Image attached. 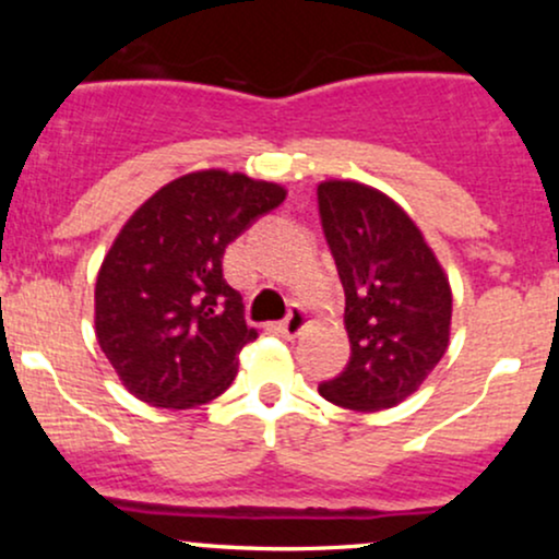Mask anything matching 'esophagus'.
Segmentation results:
<instances>
[{"instance_id":"1","label":"esophagus","mask_w":559,"mask_h":559,"mask_svg":"<svg viewBox=\"0 0 559 559\" xmlns=\"http://www.w3.org/2000/svg\"><path fill=\"white\" fill-rule=\"evenodd\" d=\"M307 323H310V312H307L305 307L297 305V307H292V312H288V318L278 325V331L284 333L286 338H297L299 333L307 329Z\"/></svg>"}]
</instances>
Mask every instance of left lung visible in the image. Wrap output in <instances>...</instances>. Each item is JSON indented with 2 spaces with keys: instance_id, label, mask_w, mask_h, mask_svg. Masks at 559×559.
Segmentation results:
<instances>
[{
  "instance_id": "left-lung-1",
  "label": "left lung",
  "mask_w": 559,
  "mask_h": 559,
  "mask_svg": "<svg viewBox=\"0 0 559 559\" xmlns=\"http://www.w3.org/2000/svg\"><path fill=\"white\" fill-rule=\"evenodd\" d=\"M318 207L344 286L352 346L344 373L318 391L357 413L396 407L444 357L452 286L423 230L383 191L329 178L318 183Z\"/></svg>"
}]
</instances>
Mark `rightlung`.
<instances>
[{"mask_svg": "<svg viewBox=\"0 0 559 559\" xmlns=\"http://www.w3.org/2000/svg\"><path fill=\"white\" fill-rule=\"evenodd\" d=\"M286 189L221 168L165 183L126 221L94 288L96 342L141 402L191 409L221 396L258 338L223 278L226 247Z\"/></svg>", "mask_w": 559, "mask_h": 559, "instance_id": "right-lung-1", "label": "right lung"}]
</instances>
